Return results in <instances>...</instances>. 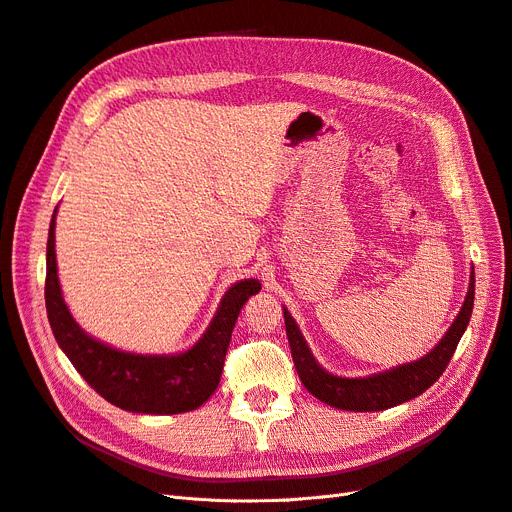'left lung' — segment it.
Here are the masks:
<instances>
[{
    "instance_id": "left-lung-1",
    "label": "left lung",
    "mask_w": 512,
    "mask_h": 512,
    "mask_svg": "<svg viewBox=\"0 0 512 512\" xmlns=\"http://www.w3.org/2000/svg\"><path fill=\"white\" fill-rule=\"evenodd\" d=\"M475 304V271L470 273L468 292L462 309L449 330L441 338L435 349L414 363H403L380 374L365 378H342L325 372L315 361L309 344H306L300 327L292 319L290 311L283 306L285 332H288L290 349L294 357L296 372L306 386V391L315 395L319 401L338 407L346 412H380L395 407L399 403L410 401L431 388L456 353V346L466 330Z\"/></svg>"
}]
</instances>
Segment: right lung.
Segmentation results:
<instances>
[{
	"mask_svg": "<svg viewBox=\"0 0 512 512\" xmlns=\"http://www.w3.org/2000/svg\"><path fill=\"white\" fill-rule=\"evenodd\" d=\"M56 210L46 252V311L60 349L94 391L121 410L153 416L197 410L218 388L235 321L248 298L262 290L260 281L243 279L231 285L206 334L185 353L136 355L117 351L81 330L65 304L54 250Z\"/></svg>",
	"mask_w": 512,
	"mask_h": 512,
	"instance_id": "right-lung-1",
	"label": "right lung"
}]
</instances>
